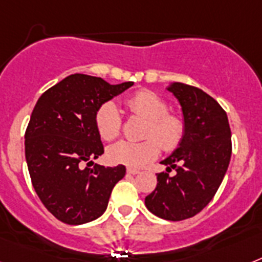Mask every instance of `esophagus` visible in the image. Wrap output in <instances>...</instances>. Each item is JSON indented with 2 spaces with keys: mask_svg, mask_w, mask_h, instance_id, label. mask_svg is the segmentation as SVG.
<instances>
[{
  "mask_svg": "<svg viewBox=\"0 0 262 262\" xmlns=\"http://www.w3.org/2000/svg\"><path fill=\"white\" fill-rule=\"evenodd\" d=\"M126 172H127V174H138V173H140V170H138V169H135V168H127L126 169Z\"/></svg>",
  "mask_w": 262,
  "mask_h": 262,
  "instance_id": "obj_1",
  "label": "esophagus"
}]
</instances>
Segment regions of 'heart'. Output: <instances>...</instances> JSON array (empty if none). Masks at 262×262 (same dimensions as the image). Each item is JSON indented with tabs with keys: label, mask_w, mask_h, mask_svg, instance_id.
I'll list each match as a JSON object with an SVG mask.
<instances>
[{
	"label": "heart",
	"mask_w": 262,
	"mask_h": 262,
	"mask_svg": "<svg viewBox=\"0 0 262 262\" xmlns=\"http://www.w3.org/2000/svg\"><path fill=\"white\" fill-rule=\"evenodd\" d=\"M125 105L136 116L148 121L144 142L120 141L107 149L106 157L112 164L140 168L157 157L160 146L174 150L181 144L185 124L180 116L168 113V102L150 90H140L125 100ZM98 135L105 141H113L121 132V116L113 102L101 105L94 116ZM160 145H158V144Z\"/></svg>",
	"instance_id": "b5f03b06"
}]
</instances>
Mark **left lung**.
<instances>
[{
  "label": "left lung",
  "instance_id": "8db88e82",
  "mask_svg": "<svg viewBox=\"0 0 262 262\" xmlns=\"http://www.w3.org/2000/svg\"><path fill=\"white\" fill-rule=\"evenodd\" d=\"M166 89L181 105L185 133L161 161L166 172L157 174V186L145 197V205L160 219L181 221L201 212L216 194L229 166L232 133L225 111L204 90L182 82ZM172 168L174 176L168 174Z\"/></svg>",
  "mask_w": 262,
  "mask_h": 262
}]
</instances>
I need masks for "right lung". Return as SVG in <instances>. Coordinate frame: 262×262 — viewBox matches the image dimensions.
I'll use <instances>...</instances> for the list:
<instances>
[{
  "label": "right lung",
  "mask_w": 262,
  "mask_h": 262,
  "mask_svg": "<svg viewBox=\"0 0 262 262\" xmlns=\"http://www.w3.org/2000/svg\"><path fill=\"white\" fill-rule=\"evenodd\" d=\"M133 85H111L100 77L70 74L38 98L25 133V157L33 188L57 220L81 225L102 216L124 165L81 164L98 158L104 145L94 116L98 107Z\"/></svg>",
  "instance_id": "1"
}]
</instances>
